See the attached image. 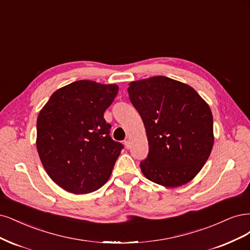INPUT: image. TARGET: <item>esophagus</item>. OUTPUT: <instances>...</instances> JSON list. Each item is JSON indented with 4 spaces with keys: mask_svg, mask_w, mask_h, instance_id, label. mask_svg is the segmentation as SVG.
Segmentation results:
<instances>
[{
    "mask_svg": "<svg viewBox=\"0 0 250 250\" xmlns=\"http://www.w3.org/2000/svg\"><path fill=\"white\" fill-rule=\"evenodd\" d=\"M124 144H125V148H127V149L131 147V143H130V141H128V140H125V141H124Z\"/></svg>",
    "mask_w": 250,
    "mask_h": 250,
    "instance_id": "34e87169",
    "label": "esophagus"
}]
</instances>
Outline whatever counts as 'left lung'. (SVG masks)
<instances>
[{"mask_svg": "<svg viewBox=\"0 0 250 250\" xmlns=\"http://www.w3.org/2000/svg\"><path fill=\"white\" fill-rule=\"evenodd\" d=\"M127 92L146 130L149 151L140 163L144 176L168 188L192 181L214 144L207 102L191 86L163 76L131 82Z\"/></svg>", "mask_w": 250, "mask_h": 250, "instance_id": "1", "label": "left lung"}]
</instances>
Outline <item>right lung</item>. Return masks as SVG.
Returning a JSON list of instances; mask_svg holds the SVG:
<instances>
[{"instance_id": "obj_1", "label": "right lung", "mask_w": 250, "mask_h": 250, "mask_svg": "<svg viewBox=\"0 0 250 250\" xmlns=\"http://www.w3.org/2000/svg\"><path fill=\"white\" fill-rule=\"evenodd\" d=\"M117 92L116 84L81 80L56 90L40 110L38 155L46 173L65 191L87 194L109 180L124 146L110 137L104 112Z\"/></svg>"}]
</instances>
